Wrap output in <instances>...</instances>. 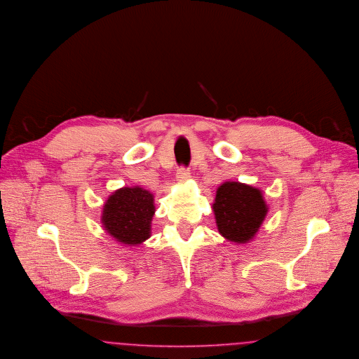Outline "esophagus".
<instances>
[{"instance_id": "1", "label": "esophagus", "mask_w": 359, "mask_h": 359, "mask_svg": "<svg viewBox=\"0 0 359 359\" xmlns=\"http://www.w3.org/2000/svg\"><path fill=\"white\" fill-rule=\"evenodd\" d=\"M176 177H177V182H180V183H184L186 180H188V179L191 177V173H189L188 168H186V167H180V168L177 170Z\"/></svg>"}]
</instances>
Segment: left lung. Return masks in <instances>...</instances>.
I'll use <instances>...</instances> for the list:
<instances>
[{
	"mask_svg": "<svg viewBox=\"0 0 359 359\" xmlns=\"http://www.w3.org/2000/svg\"><path fill=\"white\" fill-rule=\"evenodd\" d=\"M212 210L219 233L236 244L255 236L269 211L260 189L239 182H226L217 188Z\"/></svg>",
	"mask_w": 359,
	"mask_h": 359,
	"instance_id": "obj_1",
	"label": "left lung"
}]
</instances>
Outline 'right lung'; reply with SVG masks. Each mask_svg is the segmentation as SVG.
Masks as SVG:
<instances>
[{
    "label": "right lung",
    "instance_id": "1",
    "mask_svg": "<svg viewBox=\"0 0 359 359\" xmlns=\"http://www.w3.org/2000/svg\"><path fill=\"white\" fill-rule=\"evenodd\" d=\"M154 215V195L149 191L142 187H124L105 201L101 223L117 242L137 245L151 238Z\"/></svg>",
    "mask_w": 359,
    "mask_h": 359
}]
</instances>
